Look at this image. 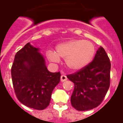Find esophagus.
I'll return each mask as SVG.
<instances>
[{
	"mask_svg": "<svg viewBox=\"0 0 123 123\" xmlns=\"http://www.w3.org/2000/svg\"><path fill=\"white\" fill-rule=\"evenodd\" d=\"M60 80L62 82H64V81H66L67 80V77H66L65 75H62L60 77Z\"/></svg>",
	"mask_w": 123,
	"mask_h": 123,
	"instance_id": "34e87169",
	"label": "esophagus"
}]
</instances>
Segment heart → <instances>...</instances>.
<instances>
[{"label":"heart","mask_w":123,"mask_h":123,"mask_svg":"<svg viewBox=\"0 0 123 123\" xmlns=\"http://www.w3.org/2000/svg\"><path fill=\"white\" fill-rule=\"evenodd\" d=\"M56 52L49 50L46 56L50 62L58 63L61 58L65 59L66 66L70 70L77 71L91 63L95 53L93 43L84 39H72L56 46Z\"/></svg>","instance_id":"1"}]
</instances>
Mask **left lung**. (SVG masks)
I'll return each mask as SVG.
<instances>
[{
	"mask_svg": "<svg viewBox=\"0 0 123 123\" xmlns=\"http://www.w3.org/2000/svg\"><path fill=\"white\" fill-rule=\"evenodd\" d=\"M111 64L106 52L100 47L94 59L85 68L67 77L74 83L71 98V105L79 111H85L98 106L110 86Z\"/></svg>",
	"mask_w": 123,
	"mask_h": 123,
	"instance_id": "left-lung-1",
	"label": "left lung"
}]
</instances>
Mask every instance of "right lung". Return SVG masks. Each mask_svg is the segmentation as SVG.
Segmentation results:
<instances>
[{"mask_svg":"<svg viewBox=\"0 0 123 123\" xmlns=\"http://www.w3.org/2000/svg\"><path fill=\"white\" fill-rule=\"evenodd\" d=\"M39 48L30 43L16 54L12 67L13 88L18 100L25 106L43 110L49 105L53 90L61 74L49 71Z\"/></svg>","mask_w":123,"mask_h":123,"instance_id":"1","label":"right lung"}]
</instances>
